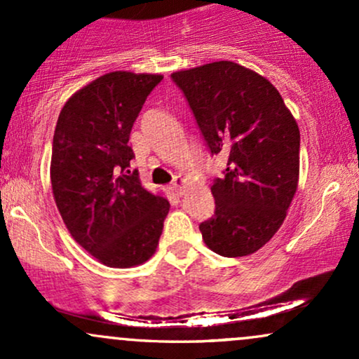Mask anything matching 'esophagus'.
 Here are the masks:
<instances>
[{"label":"esophagus","mask_w":359,"mask_h":359,"mask_svg":"<svg viewBox=\"0 0 359 359\" xmlns=\"http://www.w3.org/2000/svg\"><path fill=\"white\" fill-rule=\"evenodd\" d=\"M184 189H185V180L182 177H175L174 182H172V191H174L177 196H182Z\"/></svg>","instance_id":"34e87169"}]
</instances>
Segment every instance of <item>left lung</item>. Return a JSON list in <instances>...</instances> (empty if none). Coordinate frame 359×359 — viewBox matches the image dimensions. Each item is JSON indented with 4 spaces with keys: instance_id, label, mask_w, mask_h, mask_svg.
<instances>
[{
    "instance_id": "left-lung-1",
    "label": "left lung",
    "mask_w": 359,
    "mask_h": 359,
    "mask_svg": "<svg viewBox=\"0 0 359 359\" xmlns=\"http://www.w3.org/2000/svg\"><path fill=\"white\" fill-rule=\"evenodd\" d=\"M211 155L228 156L199 229L221 257H246L271 240L299 184L300 131L277 89L229 60L172 74Z\"/></svg>"
}]
</instances>
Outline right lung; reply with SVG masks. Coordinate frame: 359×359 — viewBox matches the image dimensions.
Instances as JSON below:
<instances>
[{"instance_id": "obj_1", "label": "right lung", "mask_w": 359, "mask_h": 359, "mask_svg": "<svg viewBox=\"0 0 359 359\" xmlns=\"http://www.w3.org/2000/svg\"><path fill=\"white\" fill-rule=\"evenodd\" d=\"M158 74L116 71L97 77L65 102L52 143L50 180L72 238L113 269L147 262L158 246L167 199L143 189L130 170L131 128Z\"/></svg>"}]
</instances>
